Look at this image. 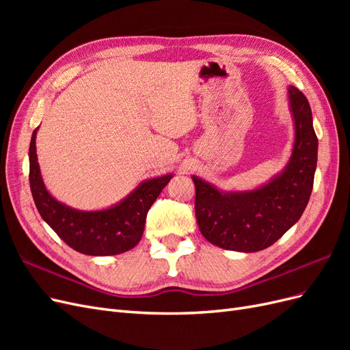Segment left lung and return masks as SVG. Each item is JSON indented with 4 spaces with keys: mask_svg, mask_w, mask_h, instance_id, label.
Segmentation results:
<instances>
[{
    "mask_svg": "<svg viewBox=\"0 0 350 350\" xmlns=\"http://www.w3.org/2000/svg\"><path fill=\"white\" fill-rule=\"evenodd\" d=\"M295 120V144L284 171L254 191L220 193L203 179L196 184V217L203 237L216 247L256 252L273 245L302 216L308 204L317 167L319 139L308 99L289 86Z\"/></svg>",
    "mask_w": 350,
    "mask_h": 350,
    "instance_id": "obj_1",
    "label": "left lung"
}]
</instances>
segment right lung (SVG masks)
Masks as SVG:
<instances>
[{"label": "right lung", "mask_w": 350, "mask_h": 350, "mask_svg": "<svg viewBox=\"0 0 350 350\" xmlns=\"http://www.w3.org/2000/svg\"><path fill=\"white\" fill-rule=\"evenodd\" d=\"M36 131L29 147V181L36 208L46 224L68 247L86 256H116L140 242L147 211L172 175L144 181L120 204L100 211H80L58 203L42 181L38 156Z\"/></svg>", "instance_id": "add662e5"}]
</instances>
